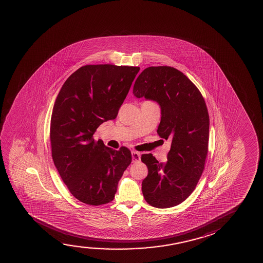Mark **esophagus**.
Here are the masks:
<instances>
[{
    "instance_id": "1",
    "label": "esophagus",
    "mask_w": 263,
    "mask_h": 263,
    "mask_svg": "<svg viewBox=\"0 0 263 263\" xmlns=\"http://www.w3.org/2000/svg\"><path fill=\"white\" fill-rule=\"evenodd\" d=\"M131 155H132V161H133L134 162H138V161L140 160V153L136 151L131 152Z\"/></svg>"
}]
</instances>
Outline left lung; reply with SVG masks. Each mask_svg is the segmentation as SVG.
<instances>
[{
  "instance_id": "8db88e82",
  "label": "left lung",
  "mask_w": 263,
  "mask_h": 263,
  "mask_svg": "<svg viewBox=\"0 0 263 263\" xmlns=\"http://www.w3.org/2000/svg\"><path fill=\"white\" fill-rule=\"evenodd\" d=\"M133 94L158 103L161 122L157 133L172 141L165 163H160L152 154L141 157L148 168L142 182L144 199L158 209L175 206L194 191L205 166L209 137L205 101L187 76L170 66L144 69L135 82Z\"/></svg>"
}]
</instances>
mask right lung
I'll use <instances>...</instances> for the list:
<instances>
[{"mask_svg": "<svg viewBox=\"0 0 263 263\" xmlns=\"http://www.w3.org/2000/svg\"><path fill=\"white\" fill-rule=\"evenodd\" d=\"M140 68L85 65L69 76L54 102L50 124L52 157L74 198L91 205L112 201L132 161L126 147H107L92 136L115 119Z\"/></svg>", "mask_w": 263, "mask_h": 263, "instance_id": "add662e5", "label": "right lung"}]
</instances>
